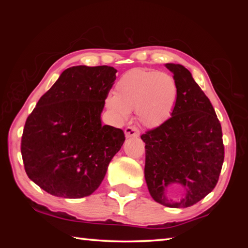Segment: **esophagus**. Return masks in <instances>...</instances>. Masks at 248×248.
<instances>
[{
	"mask_svg": "<svg viewBox=\"0 0 248 248\" xmlns=\"http://www.w3.org/2000/svg\"><path fill=\"white\" fill-rule=\"evenodd\" d=\"M125 138H132V137H139V130L136 127H127L124 129Z\"/></svg>",
	"mask_w": 248,
	"mask_h": 248,
	"instance_id": "esophagus-1",
	"label": "esophagus"
}]
</instances>
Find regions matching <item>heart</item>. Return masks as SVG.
Here are the masks:
<instances>
[{
    "instance_id": "heart-1",
    "label": "heart",
    "mask_w": 248,
    "mask_h": 248,
    "mask_svg": "<svg viewBox=\"0 0 248 248\" xmlns=\"http://www.w3.org/2000/svg\"><path fill=\"white\" fill-rule=\"evenodd\" d=\"M177 93L171 75L155 70L132 69L117 81L114 95L106 98V106L118 119L127 118L129 111L136 109L141 124L155 128L170 118Z\"/></svg>"
}]
</instances>
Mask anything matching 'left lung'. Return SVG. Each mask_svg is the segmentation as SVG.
Masks as SVG:
<instances>
[{
    "label": "left lung",
    "instance_id": "1",
    "mask_svg": "<svg viewBox=\"0 0 248 248\" xmlns=\"http://www.w3.org/2000/svg\"><path fill=\"white\" fill-rule=\"evenodd\" d=\"M174 74L177 99L171 117L141 136L145 142L144 176L150 195L170 208H187L215 189L224 161L221 124L209 98L180 64L166 63ZM184 195L178 202L168 191Z\"/></svg>",
    "mask_w": 248,
    "mask_h": 248
}]
</instances>
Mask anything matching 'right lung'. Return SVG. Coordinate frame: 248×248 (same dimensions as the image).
<instances>
[{
    "label": "right lung",
    "instance_id": "1",
    "mask_svg": "<svg viewBox=\"0 0 248 248\" xmlns=\"http://www.w3.org/2000/svg\"><path fill=\"white\" fill-rule=\"evenodd\" d=\"M116 73L107 65L66 69L28 116L20 143L25 170L48 194L83 198L102 184L125 140L123 130L100 120Z\"/></svg>",
    "mask_w": 248,
    "mask_h": 248
}]
</instances>
